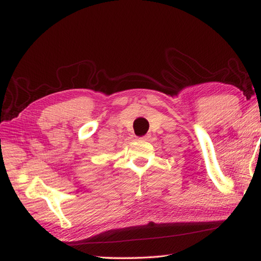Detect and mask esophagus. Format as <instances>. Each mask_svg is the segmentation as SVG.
I'll list each match as a JSON object with an SVG mask.
<instances>
[{
    "label": "esophagus",
    "instance_id": "esophagus-1",
    "mask_svg": "<svg viewBox=\"0 0 261 261\" xmlns=\"http://www.w3.org/2000/svg\"><path fill=\"white\" fill-rule=\"evenodd\" d=\"M141 140H145V141H146V140H148L149 139V136L147 135V136H144V137H141V138H140Z\"/></svg>",
    "mask_w": 261,
    "mask_h": 261
}]
</instances>
